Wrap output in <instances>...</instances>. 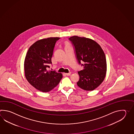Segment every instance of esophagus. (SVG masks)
Here are the masks:
<instances>
[{"mask_svg":"<svg viewBox=\"0 0 134 134\" xmlns=\"http://www.w3.org/2000/svg\"><path fill=\"white\" fill-rule=\"evenodd\" d=\"M71 72H69V73H65V74H66V76H70L71 75Z\"/></svg>","mask_w":134,"mask_h":134,"instance_id":"34e87169","label":"esophagus"}]
</instances>
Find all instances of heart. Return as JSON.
Here are the masks:
<instances>
[{"instance_id": "obj_1", "label": "heart", "mask_w": 134, "mask_h": 134, "mask_svg": "<svg viewBox=\"0 0 134 134\" xmlns=\"http://www.w3.org/2000/svg\"><path fill=\"white\" fill-rule=\"evenodd\" d=\"M66 46H67V45H66Z\"/></svg>"}]
</instances>
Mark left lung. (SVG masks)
<instances>
[{"instance_id":"1","label":"left lung","mask_w":134,"mask_h":134,"mask_svg":"<svg viewBox=\"0 0 134 134\" xmlns=\"http://www.w3.org/2000/svg\"><path fill=\"white\" fill-rule=\"evenodd\" d=\"M75 46L79 63L83 62V69L79 71L77 86L91 91L97 88L104 80L107 71L105 55L100 46L92 39L73 36L69 38Z\"/></svg>"}]
</instances>
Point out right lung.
<instances>
[{
  "label": "right lung",
  "mask_w": 134,
  "mask_h": 134,
  "mask_svg": "<svg viewBox=\"0 0 134 134\" xmlns=\"http://www.w3.org/2000/svg\"><path fill=\"white\" fill-rule=\"evenodd\" d=\"M59 37H49L38 40L29 48L24 68L26 80L34 88L43 92L52 90L59 84L62 74L48 70L55 43Z\"/></svg>",
  "instance_id": "right-lung-1"
}]
</instances>
